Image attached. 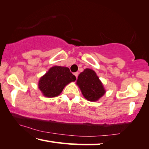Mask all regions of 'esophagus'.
I'll list each match as a JSON object with an SVG mask.
<instances>
[{
  "label": "esophagus",
  "instance_id": "1",
  "mask_svg": "<svg viewBox=\"0 0 149 149\" xmlns=\"http://www.w3.org/2000/svg\"><path fill=\"white\" fill-rule=\"evenodd\" d=\"M74 76L76 77V78L77 79L78 75H79V72H74Z\"/></svg>",
  "mask_w": 149,
  "mask_h": 149
}]
</instances>
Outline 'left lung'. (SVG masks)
<instances>
[{
  "mask_svg": "<svg viewBox=\"0 0 149 149\" xmlns=\"http://www.w3.org/2000/svg\"><path fill=\"white\" fill-rule=\"evenodd\" d=\"M77 83L84 97L89 101H96L103 96L105 90L94 70L86 68L78 77Z\"/></svg>",
  "mask_w": 149,
  "mask_h": 149,
  "instance_id": "obj_1",
  "label": "left lung"
}]
</instances>
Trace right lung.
Instances as JSON below:
<instances>
[{
    "label": "right lung",
    "instance_id": "right-lung-1",
    "mask_svg": "<svg viewBox=\"0 0 149 149\" xmlns=\"http://www.w3.org/2000/svg\"><path fill=\"white\" fill-rule=\"evenodd\" d=\"M75 80L76 77L69 68L55 66L40 78L38 88L45 97H54L60 95L67 84Z\"/></svg>",
    "mask_w": 149,
    "mask_h": 149
}]
</instances>
